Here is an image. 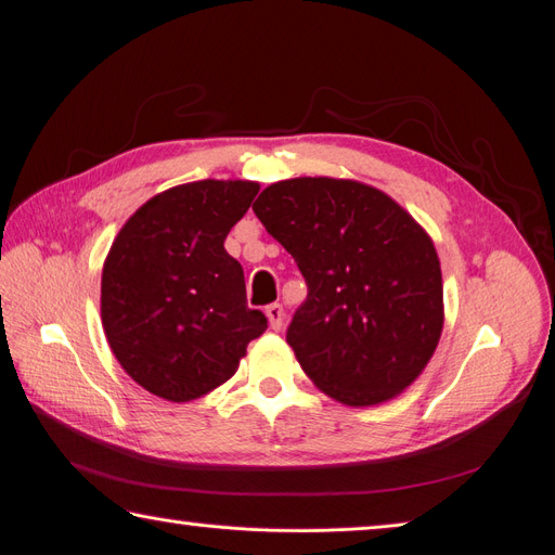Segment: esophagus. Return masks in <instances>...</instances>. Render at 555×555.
Listing matches in <instances>:
<instances>
[{
  "label": "esophagus",
  "mask_w": 555,
  "mask_h": 555,
  "mask_svg": "<svg viewBox=\"0 0 555 555\" xmlns=\"http://www.w3.org/2000/svg\"><path fill=\"white\" fill-rule=\"evenodd\" d=\"M266 317H268V324H271L273 331H280L284 326V310L280 304H271L266 308Z\"/></svg>",
  "instance_id": "34e87169"
}]
</instances>
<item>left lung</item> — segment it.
<instances>
[{
    "label": "left lung",
    "mask_w": 555,
    "mask_h": 555,
    "mask_svg": "<svg viewBox=\"0 0 555 555\" xmlns=\"http://www.w3.org/2000/svg\"><path fill=\"white\" fill-rule=\"evenodd\" d=\"M251 210L306 278L287 343L317 389L349 408L405 391L444 326L426 229L382 190L324 176L268 184Z\"/></svg>",
    "instance_id": "1"
}]
</instances>
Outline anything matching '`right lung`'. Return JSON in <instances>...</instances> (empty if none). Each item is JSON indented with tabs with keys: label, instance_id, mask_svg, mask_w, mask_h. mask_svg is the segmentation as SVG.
Masks as SVG:
<instances>
[{
	"label": "right lung",
	"instance_id": "obj_1",
	"mask_svg": "<svg viewBox=\"0 0 555 555\" xmlns=\"http://www.w3.org/2000/svg\"><path fill=\"white\" fill-rule=\"evenodd\" d=\"M259 182L198 180L166 190L117 233L102 273V324L145 391L190 402L236 375L268 322L247 308L241 263L224 249Z\"/></svg>",
	"mask_w": 555,
	"mask_h": 555
}]
</instances>
